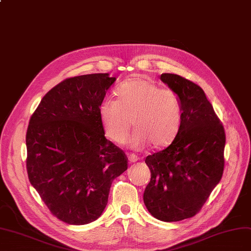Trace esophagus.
<instances>
[{"instance_id": "obj_1", "label": "esophagus", "mask_w": 251, "mask_h": 251, "mask_svg": "<svg viewBox=\"0 0 251 251\" xmlns=\"http://www.w3.org/2000/svg\"><path fill=\"white\" fill-rule=\"evenodd\" d=\"M128 161L131 163H135L138 161V157L134 153H128Z\"/></svg>"}]
</instances>
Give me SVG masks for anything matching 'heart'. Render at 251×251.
<instances>
[{"mask_svg":"<svg viewBox=\"0 0 251 251\" xmlns=\"http://www.w3.org/2000/svg\"><path fill=\"white\" fill-rule=\"evenodd\" d=\"M116 100L103 99L99 106L101 126L109 139L125 143L132 128V148L155 149L174 142L181 124V102L177 93L162 88L145 77H135L117 86Z\"/></svg>","mask_w":251,"mask_h":251,"instance_id":"b5f03b06","label":"heart"}]
</instances>
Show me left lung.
<instances>
[{
    "mask_svg": "<svg viewBox=\"0 0 251 251\" xmlns=\"http://www.w3.org/2000/svg\"><path fill=\"white\" fill-rule=\"evenodd\" d=\"M160 79L177 93L183 113L174 142L145 159L151 181L143 201L154 218L174 222L195 216L220 181L226 132L200 86L175 74Z\"/></svg>",
    "mask_w": 251,
    "mask_h": 251,
    "instance_id": "left-lung-1",
    "label": "left lung"
}]
</instances>
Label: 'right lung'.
Here are the masks:
<instances>
[{
	"mask_svg": "<svg viewBox=\"0 0 251 251\" xmlns=\"http://www.w3.org/2000/svg\"><path fill=\"white\" fill-rule=\"evenodd\" d=\"M115 80L109 74L68 77L42 98L30 118L29 180L50 213L65 223L97 220L112 181L127 169L126 153L105 137L99 115Z\"/></svg>",
	"mask_w": 251,
	"mask_h": 251,
	"instance_id": "1",
	"label": "right lung"
}]
</instances>
